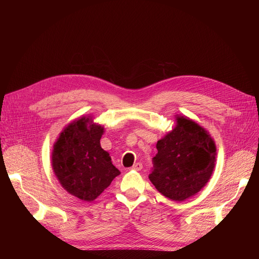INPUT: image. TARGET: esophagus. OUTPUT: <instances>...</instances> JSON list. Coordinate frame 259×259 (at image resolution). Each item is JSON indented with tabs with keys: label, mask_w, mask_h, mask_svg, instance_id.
I'll return each mask as SVG.
<instances>
[{
	"label": "esophagus",
	"mask_w": 259,
	"mask_h": 259,
	"mask_svg": "<svg viewBox=\"0 0 259 259\" xmlns=\"http://www.w3.org/2000/svg\"><path fill=\"white\" fill-rule=\"evenodd\" d=\"M143 168V164L142 163H135L134 165L132 166V169H134V170H140Z\"/></svg>",
	"instance_id": "esophagus-1"
}]
</instances>
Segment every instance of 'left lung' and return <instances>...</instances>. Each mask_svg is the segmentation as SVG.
<instances>
[{"mask_svg":"<svg viewBox=\"0 0 259 259\" xmlns=\"http://www.w3.org/2000/svg\"><path fill=\"white\" fill-rule=\"evenodd\" d=\"M175 127L158 140L149 179L164 197L182 202L207 184L216 163L209 133L186 115L176 114Z\"/></svg>","mask_w":259,"mask_h":259,"instance_id":"obj_1","label":"left lung"}]
</instances>
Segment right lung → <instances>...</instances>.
I'll list each match as a JSON object with an SVG mask.
<instances>
[{
  "mask_svg": "<svg viewBox=\"0 0 259 259\" xmlns=\"http://www.w3.org/2000/svg\"><path fill=\"white\" fill-rule=\"evenodd\" d=\"M104 126L83 115L69 123L52 151V167L59 184L75 198L92 202L121 174L100 146Z\"/></svg>",
  "mask_w": 259,
  "mask_h": 259,
  "instance_id": "1",
  "label": "right lung"
}]
</instances>
